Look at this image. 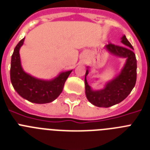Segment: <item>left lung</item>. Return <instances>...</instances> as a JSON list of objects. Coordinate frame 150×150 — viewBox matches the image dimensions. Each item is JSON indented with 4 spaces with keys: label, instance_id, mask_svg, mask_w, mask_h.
<instances>
[{
    "label": "left lung",
    "instance_id": "1",
    "mask_svg": "<svg viewBox=\"0 0 150 150\" xmlns=\"http://www.w3.org/2000/svg\"><path fill=\"white\" fill-rule=\"evenodd\" d=\"M123 46L108 44L105 49L117 57L126 59V62L120 72L116 77L108 81L104 88L100 90H93L87 81L88 67H87L85 77V94L87 99L94 106L109 108L124 100L131 92L137 81V59L133 48L125 35L122 36Z\"/></svg>",
    "mask_w": 150,
    "mask_h": 150
}]
</instances>
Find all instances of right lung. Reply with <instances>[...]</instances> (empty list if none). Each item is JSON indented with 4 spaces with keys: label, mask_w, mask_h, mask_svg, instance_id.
Segmentation results:
<instances>
[{
    "label": "right lung",
    "mask_w": 150,
    "mask_h": 150,
    "mask_svg": "<svg viewBox=\"0 0 150 150\" xmlns=\"http://www.w3.org/2000/svg\"><path fill=\"white\" fill-rule=\"evenodd\" d=\"M24 39L18 42L11 56V81L13 88L23 98L35 104H46L56 100L59 96L66 79L72 70L59 73L51 80H44L30 75L21 65L20 49Z\"/></svg>",
    "instance_id": "obj_1"
}]
</instances>
